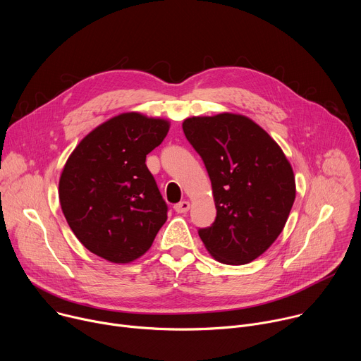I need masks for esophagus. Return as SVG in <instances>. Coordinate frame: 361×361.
<instances>
[{"instance_id":"obj_1","label":"esophagus","mask_w":361,"mask_h":361,"mask_svg":"<svg viewBox=\"0 0 361 361\" xmlns=\"http://www.w3.org/2000/svg\"><path fill=\"white\" fill-rule=\"evenodd\" d=\"M190 210V202L188 201H181L178 204L174 205V212L178 213V214H183V213H187Z\"/></svg>"}]
</instances>
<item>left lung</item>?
<instances>
[{
  "mask_svg": "<svg viewBox=\"0 0 361 361\" xmlns=\"http://www.w3.org/2000/svg\"><path fill=\"white\" fill-rule=\"evenodd\" d=\"M212 180L217 217L198 235L220 263L247 264L280 235L295 198L280 145L245 116L223 113L183 123Z\"/></svg>",
  "mask_w": 361,
  "mask_h": 361,
  "instance_id": "8db88e82",
  "label": "left lung"
}]
</instances>
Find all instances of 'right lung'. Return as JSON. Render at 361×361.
<instances>
[{
    "mask_svg": "<svg viewBox=\"0 0 361 361\" xmlns=\"http://www.w3.org/2000/svg\"><path fill=\"white\" fill-rule=\"evenodd\" d=\"M170 130L163 118L124 113L87 134L59 184L64 217L81 244L111 263L137 260L167 220V204L145 166Z\"/></svg>",
    "mask_w": 361,
    "mask_h": 361,
    "instance_id": "1",
    "label": "right lung"
}]
</instances>
